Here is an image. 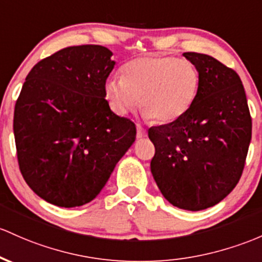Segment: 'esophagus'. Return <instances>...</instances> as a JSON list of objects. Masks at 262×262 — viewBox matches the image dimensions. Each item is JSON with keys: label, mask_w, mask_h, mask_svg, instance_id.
I'll use <instances>...</instances> for the list:
<instances>
[{"label": "esophagus", "mask_w": 262, "mask_h": 262, "mask_svg": "<svg viewBox=\"0 0 262 262\" xmlns=\"http://www.w3.org/2000/svg\"><path fill=\"white\" fill-rule=\"evenodd\" d=\"M144 137H146V129L143 128L140 124H137V138L138 139H142Z\"/></svg>", "instance_id": "34e87169"}]
</instances>
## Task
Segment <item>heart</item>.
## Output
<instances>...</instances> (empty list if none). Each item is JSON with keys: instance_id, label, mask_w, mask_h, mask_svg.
Wrapping results in <instances>:
<instances>
[{"instance_id": "heart-1", "label": "heart", "mask_w": 262, "mask_h": 262, "mask_svg": "<svg viewBox=\"0 0 262 262\" xmlns=\"http://www.w3.org/2000/svg\"><path fill=\"white\" fill-rule=\"evenodd\" d=\"M122 78L111 77L104 94L111 108L124 116L138 104L155 123H170L191 107L198 94L200 76L186 59L169 56H143L120 68Z\"/></svg>"}]
</instances>
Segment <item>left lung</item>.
I'll return each mask as SVG.
<instances>
[{
  "label": "left lung",
  "instance_id": "8db88e82",
  "mask_svg": "<svg viewBox=\"0 0 262 262\" xmlns=\"http://www.w3.org/2000/svg\"><path fill=\"white\" fill-rule=\"evenodd\" d=\"M183 56L199 72V89L182 117L149 128L155 146L150 169L169 203L199 211L220 203L236 186L252 122L236 72L208 54L185 52Z\"/></svg>",
  "mask_w": 262,
  "mask_h": 262
}]
</instances>
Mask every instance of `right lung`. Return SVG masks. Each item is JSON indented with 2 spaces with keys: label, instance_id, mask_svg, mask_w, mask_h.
<instances>
[{
  "label": "right lung",
  "instance_id": "obj_1",
  "mask_svg": "<svg viewBox=\"0 0 262 262\" xmlns=\"http://www.w3.org/2000/svg\"><path fill=\"white\" fill-rule=\"evenodd\" d=\"M112 54L98 45L63 48L34 66L17 98L19 170L39 198L57 206L93 200L136 140V124L105 100Z\"/></svg>",
  "mask_w": 262,
  "mask_h": 262
}]
</instances>
